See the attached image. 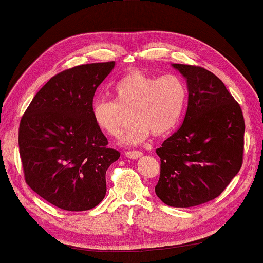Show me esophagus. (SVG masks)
Returning <instances> with one entry per match:
<instances>
[{"instance_id":"1","label":"esophagus","mask_w":263,"mask_h":263,"mask_svg":"<svg viewBox=\"0 0 263 263\" xmlns=\"http://www.w3.org/2000/svg\"><path fill=\"white\" fill-rule=\"evenodd\" d=\"M125 155H126L127 157L132 158V159H136V158H138V157L142 156V153L139 152V151H132V152H126Z\"/></svg>"}]
</instances>
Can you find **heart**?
Instances as JSON below:
<instances>
[{
	"label": "heart",
	"instance_id": "1",
	"mask_svg": "<svg viewBox=\"0 0 263 263\" xmlns=\"http://www.w3.org/2000/svg\"><path fill=\"white\" fill-rule=\"evenodd\" d=\"M114 100L100 98L91 108L92 120L101 132L121 136L125 112L131 110L132 125L122 142L135 146L153 135L164 136L176 128L186 105L187 89L176 75L154 76L132 71L112 87Z\"/></svg>",
	"mask_w": 263,
	"mask_h": 263
}]
</instances>
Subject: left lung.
<instances>
[{
	"instance_id": "8db88e82",
	"label": "left lung",
	"mask_w": 263,
	"mask_h": 263,
	"mask_svg": "<svg viewBox=\"0 0 263 263\" xmlns=\"http://www.w3.org/2000/svg\"><path fill=\"white\" fill-rule=\"evenodd\" d=\"M172 66L187 80L188 108L181 127L156 149L155 193L168 206L192 208L217 198L238 173L245 122L219 77L203 67Z\"/></svg>"
}]
</instances>
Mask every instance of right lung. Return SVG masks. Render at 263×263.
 I'll return each instance as SVG.
<instances>
[{
    "instance_id": "right-lung-1",
    "label": "right lung",
    "mask_w": 263,
    "mask_h": 263,
    "mask_svg": "<svg viewBox=\"0 0 263 263\" xmlns=\"http://www.w3.org/2000/svg\"><path fill=\"white\" fill-rule=\"evenodd\" d=\"M114 61L73 67L51 77L33 98L19 125L26 183L66 211L96 208L106 195V171L120 158L92 120L97 87Z\"/></svg>"
}]
</instances>
